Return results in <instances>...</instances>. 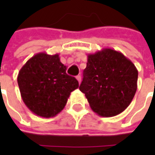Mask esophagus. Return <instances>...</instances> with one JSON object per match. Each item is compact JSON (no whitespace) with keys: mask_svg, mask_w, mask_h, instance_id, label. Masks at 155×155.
I'll return each instance as SVG.
<instances>
[{"mask_svg":"<svg viewBox=\"0 0 155 155\" xmlns=\"http://www.w3.org/2000/svg\"><path fill=\"white\" fill-rule=\"evenodd\" d=\"M76 79H77V81H79V83H81V75H77V76H76Z\"/></svg>","mask_w":155,"mask_h":155,"instance_id":"esophagus-1","label":"esophagus"}]
</instances>
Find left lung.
Returning <instances> with one entry per match:
<instances>
[{
  "label": "left lung",
  "mask_w": 155,
  "mask_h": 155,
  "mask_svg": "<svg viewBox=\"0 0 155 155\" xmlns=\"http://www.w3.org/2000/svg\"><path fill=\"white\" fill-rule=\"evenodd\" d=\"M80 91L92 110L102 117L122 113L137 91L138 71L121 52L104 48L88 54Z\"/></svg>",
  "instance_id": "8db88e82"
}]
</instances>
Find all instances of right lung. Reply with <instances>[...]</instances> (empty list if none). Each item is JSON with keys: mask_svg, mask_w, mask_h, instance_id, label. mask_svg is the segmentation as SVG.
Segmentation results:
<instances>
[{"mask_svg": "<svg viewBox=\"0 0 155 155\" xmlns=\"http://www.w3.org/2000/svg\"><path fill=\"white\" fill-rule=\"evenodd\" d=\"M22 101L36 115L51 118L65 106L68 98L79 87L74 77L66 74L59 54L41 52L27 61L17 76Z\"/></svg>", "mask_w": 155, "mask_h": 155, "instance_id": "add662e5", "label": "right lung"}]
</instances>
